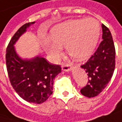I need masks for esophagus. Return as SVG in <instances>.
Here are the masks:
<instances>
[{"instance_id": "34e87169", "label": "esophagus", "mask_w": 122, "mask_h": 122, "mask_svg": "<svg viewBox=\"0 0 122 122\" xmlns=\"http://www.w3.org/2000/svg\"><path fill=\"white\" fill-rule=\"evenodd\" d=\"M61 68L62 70L64 71H70L71 70V66L68 63H62L61 64Z\"/></svg>"}]
</instances>
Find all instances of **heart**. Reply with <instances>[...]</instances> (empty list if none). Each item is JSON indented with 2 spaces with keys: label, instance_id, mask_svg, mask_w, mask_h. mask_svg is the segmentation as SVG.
Wrapping results in <instances>:
<instances>
[{
  "label": "heart",
  "instance_id": "b5f03b06",
  "mask_svg": "<svg viewBox=\"0 0 122 122\" xmlns=\"http://www.w3.org/2000/svg\"><path fill=\"white\" fill-rule=\"evenodd\" d=\"M101 32L99 21L93 18L68 21L57 25L52 31V39L46 41L47 52L59 58L61 47L76 60L82 61L93 53Z\"/></svg>",
  "mask_w": 122,
  "mask_h": 122
}]
</instances>
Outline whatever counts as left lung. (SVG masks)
<instances>
[{
	"label": "left lung",
	"instance_id": "obj_1",
	"mask_svg": "<svg viewBox=\"0 0 122 122\" xmlns=\"http://www.w3.org/2000/svg\"><path fill=\"white\" fill-rule=\"evenodd\" d=\"M103 41L88 61L81 66L87 73L88 83L81 89L87 97L99 95L107 86L115 68V48L109 29L102 24Z\"/></svg>",
	"mask_w": 122,
	"mask_h": 122
}]
</instances>
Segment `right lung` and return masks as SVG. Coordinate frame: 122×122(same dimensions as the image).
I'll return each instance as SVG.
<instances>
[{"instance_id":"1","label":"right lung","mask_w":122,"mask_h":122,"mask_svg":"<svg viewBox=\"0 0 122 122\" xmlns=\"http://www.w3.org/2000/svg\"><path fill=\"white\" fill-rule=\"evenodd\" d=\"M34 22L21 26L10 40L6 50V66L10 81L16 93L24 100L34 104L45 102L52 94L54 78L60 73L59 65L50 63L41 56L22 59L14 45L26 29Z\"/></svg>"}]
</instances>
